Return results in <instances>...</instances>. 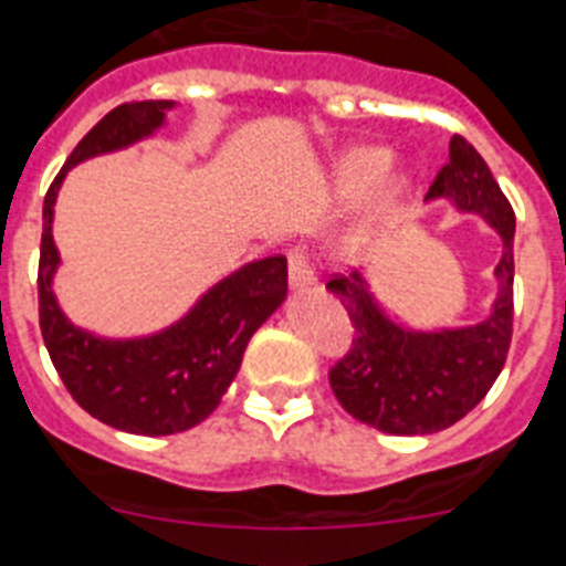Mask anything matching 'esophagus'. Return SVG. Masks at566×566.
Returning <instances> with one entry per match:
<instances>
[{"label":"esophagus","mask_w":566,"mask_h":566,"mask_svg":"<svg viewBox=\"0 0 566 566\" xmlns=\"http://www.w3.org/2000/svg\"><path fill=\"white\" fill-rule=\"evenodd\" d=\"M287 276H290V287L293 290L307 287V284L315 282L313 268H310V262L302 256V253H290L287 256Z\"/></svg>","instance_id":"esophagus-1"}]
</instances>
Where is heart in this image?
<instances>
[{
  "instance_id": "obj_1",
  "label": "heart",
  "mask_w": 566,
  "mask_h": 566,
  "mask_svg": "<svg viewBox=\"0 0 566 566\" xmlns=\"http://www.w3.org/2000/svg\"><path fill=\"white\" fill-rule=\"evenodd\" d=\"M391 155L384 146H353L335 160L333 171V191L340 202H358L366 195L375 191L371 197L369 217L371 222H380L400 208L406 191H409V180L400 175H389ZM381 186L378 187L377 182Z\"/></svg>"
}]
</instances>
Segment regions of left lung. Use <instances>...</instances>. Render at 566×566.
<instances>
[{
    "label": "left lung",
    "mask_w": 566,
    "mask_h": 566,
    "mask_svg": "<svg viewBox=\"0 0 566 566\" xmlns=\"http://www.w3.org/2000/svg\"><path fill=\"white\" fill-rule=\"evenodd\" d=\"M440 197L460 211L480 213L502 237L499 295L485 321L415 333L386 318L358 271L327 282L355 327L349 353L329 369V386L355 420L386 434H434L454 426L488 395L511 349L516 217L488 163L460 135L451 137L448 163L437 171L426 200Z\"/></svg>",
    "instance_id": "8db88e82"
}]
</instances>
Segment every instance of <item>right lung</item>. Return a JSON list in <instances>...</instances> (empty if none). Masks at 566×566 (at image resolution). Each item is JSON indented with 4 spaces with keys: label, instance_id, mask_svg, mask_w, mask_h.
I'll return each mask as SVG.
<instances>
[{
    "label": "right lung",
    "instance_id": "1",
    "mask_svg": "<svg viewBox=\"0 0 566 566\" xmlns=\"http://www.w3.org/2000/svg\"><path fill=\"white\" fill-rule=\"evenodd\" d=\"M175 101H132L104 115L67 157L44 197L39 253V327L59 378L75 403L112 429L163 437L206 420L231 380L245 346L287 295V259L268 256L213 284L191 313L149 338L109 340L73 327L53 295L59 251L53 206L75 163L124 149L163 126Z\"/></svg>",
    "mask_w": 566,
    "mask_h": 566
}]
</instances>
